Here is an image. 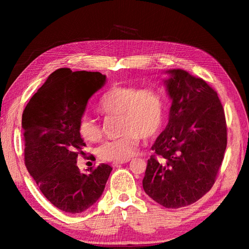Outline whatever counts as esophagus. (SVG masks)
I'll return each instance as SVG.
<instances>
[{"label":"esophagus","mask_w":249,"mask_h":249,"mask_svg":"<svg viewBox=\"0 0 249 249\" xmlns=\"http://www.w3.org/2000/svg\"><path fill=\"white\" fill-rule=\"evenodd\" d=\"M127 161H124V162H114V163H113L112 164V166L113 167H118V166H120V165H122V164H124V163H126Z\"/></svg>","instance_id":"1"}]
</instances>
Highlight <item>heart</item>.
Returning <instances> with one entry per match:
<instances>
[{"mask_svg":"<svg viewBox=\"0 0 249 249\" xmlns=\"http://www.w3.org/2000/svg\"><path fill=\"white\" fill-rule=\"evenodd\" d=\"M164 99L155 88L115 86L105 94L99 105L104 116H120L118 133L122 136L106 141L97 149L103 161L124 162L136 152L140 139L154 138L160 132L164 119ZM80 136L89 142L102 137L101 126L88 116L77 124Z\"/></svg>","mask_w":249,"mask_h":249,"instance_id":"heart-1","label":"heart"}]
</instances>
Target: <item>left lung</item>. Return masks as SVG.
Returning a JSON list of instances; mask_svg holds the SVG:
<instances>
[{
	"label": "left lung",
	"mask_w": 249,
	"mask_h": 249,
	"mask_svg": "<svg viewBox=\"0 0 249 249\" xmlns=\"http://www.w3.org/2000/svg\"><path fill=\"white\" fill-rule=\"evenodd\" d=\"M168 72L169 122L152 146L142 185L161 206L178 209L197 201L213 187L228 131L222 104L205 80L183 70Z\"/></svg>",
	"instance_id": "1"
}]
</instances>
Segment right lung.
Here are the masks:
<instances>
[{"mask_svg": "<svg viewBox=\"0 0 249 249\" xmlns=\"http://www.w3.org/2000/svg\"><path fill=\"white\" fill-rule=\"evenodd\" d=\"M106 76L60 69L30 99L22 113L25 164L41 193L66 213L84 212L101 197L112 167L101 164L82 173L77 166L86 144L77 130L88 100Z\"/></svg>", "mask_w": 249, "mask_h": 249, "instance_id": "right-lung-1", "label": "right lung"}]
</instances>
